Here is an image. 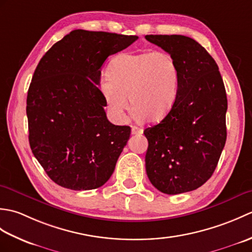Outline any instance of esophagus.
I'll return each mask as SVG.
<instances>
[{
    "label": "esophagus",
    "instance_id": "1",
    "mask_svg": "<svg viewBox=\"0 0 252 252\" xmlns=\"http://www.w3.org/2000/svg\"><path fill=\"white\" fill-rule=\"evenodd\" d=\"M131 132L133 135H141V134H143V129H141V127H137V126H132Z\"/></svg>",
    "mask_w": 252,
    "mask_h": 252
}]
</instances>
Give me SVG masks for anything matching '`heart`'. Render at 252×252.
I'll return each mask as SVG.
<instances>
[{"label":"heart","mask_w":252,"mask_h":252,"mask_svg":"<svg viewBox=\"0 0 252 252\" xmlns=\"http://www.w3.org/2000/svg\"><path fill=\"white\" fill-rule=\"evenodd\" d=\"M180 71L174 58L162 51L125 53L112 61L108 80L100 91L114 115L127 108L144 121H158L167 116L178 98Z\"/></svg>","instance_id":"heart-1"}]
</instances>
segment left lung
Here are the masks:
<instances>
[{
	"instance_id": "left-lung-1",
	"label": "left lung",
	"mask_w": 252,
	"mask_h": 252,
	"mask_svg": "<svg viewBox=\"0 0 252 252\" xmlns=\"http://www.w3.org/2000/svg\"><path fill=\"white\" fill-rule=\"evenodd\" d=\"M180 71L178 98L158 125L144 130L146 173L164 194L197 189L211 178L226 142L227 98L219 67L191 37L149 34Z\"/></svg>"
}]
</instances>
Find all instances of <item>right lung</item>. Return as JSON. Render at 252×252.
Listing matches in <instances>:
<instances>
[{
	"label": "right lung",
	"mask_w": 252,
	"mask_h": 252,
	"mask_svg": "<svg viewBox=\"0 0 252 252\" xmlns=\"http://www.w3.org/2000/svg\"><path fill=\"white\" fill-rule=\"evenodd\" d=\"M136 35L73 30L36 66L27 96L31 151L50 179L73 190L98 189L109 180L131 127L108 121L98 89L107 57Z\"/></svg>",
	"instance_id": "obj_1"
}]
</instances>
